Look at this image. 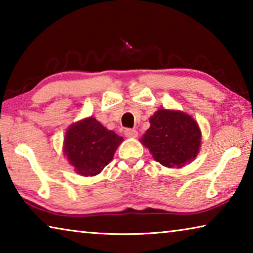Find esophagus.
Returning <instances> with one entry per match:
<instances>
[{
	"mask_svg": "<svg viewBox=\"0 0 253 253\" xmlns=\"http://www.w3.org/2000/svg\"><path fill=\"white\" fill-rule=\"evenodd\" d=\"M125 136L128 137V138H136L137 136H138V131L136 129H126L125 130Z\"/></svg>",
	"mask_w": 253,
	"mask_h": 253,
	"instance_id": "1",
	"label": "esophagus"
}]
</instances>
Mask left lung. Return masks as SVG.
Returning <instances> with one entry per match:
<instances>
[{
    "label": "left lung",
    "mask_w": 253,
    "mask_h": 253,
    "mask_svg": "<svg viewBox=\"0 0 253 253\" xmlns=\"http://www.w3.org/2000/svg\"><path fill=\"white\" fill-rule=\"evenodd\" d=\"M140 142L154 160L169 169H181L198 156L202 132L195 119L184 111L158 109Z\"/></svg>",
    "instance_id": "1"
}]
</instances>
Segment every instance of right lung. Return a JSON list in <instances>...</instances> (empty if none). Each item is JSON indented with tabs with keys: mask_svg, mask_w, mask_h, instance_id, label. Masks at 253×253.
Instances as JSON below:
<instances>
[{
	"mask_svg": "<svg viewBox=\"0 0 253 253\" xmlns=\"http://www.w3.org/2000/svg\"><path fill=\"white\" fill-rule=\"evenodd\" d=\"M123 140V137L90 116L68 128L63 139V154L77 174L95 176L113 161Z\"/></svg>",
	"mask_w": 253,
	"mask_h": 253,
	"instance_id": "add662e5",
	"label": "right lung"
}]
</instances>
